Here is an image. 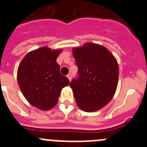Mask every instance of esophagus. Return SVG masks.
I'll return each instance as SVG.
<instances>
[{"label":"esophagus","instance_id":"34e87169","mask_svg":"<svg viewBox=\"0 0 147 147\" xmlns=\"http://www.w3.org/2000/svg\"><path fill=\"white\" fill-rule=\"evenodd\" d=\"M67 79L69 80V81H71V78H72V76H71V74H68L67 75Z\"/></svg>","mask_w":147,"mask_h":147}]
</instances>
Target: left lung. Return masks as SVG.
<instances>
[{"mask_svg":"<svg viewBox=\"0 0 147 147\" xmlns=\"http://www.w3.org/2000/svg\"><path fill=\"white\" fill-rule=\"evenodd\" d=\"M78 78L71 82L76 105L85 112H94L110 102L119 80V65L110 51L98 44L86 42L73 49Z\"/></svg>","mask_w":147,"mask_h":147,"instance_id":"obj_1","label":"left lung"}]
</instances>
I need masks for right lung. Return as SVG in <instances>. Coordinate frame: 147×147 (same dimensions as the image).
I'll use <instances>...</instances> for the list:
<instances>
[{"label":"right lung","instance_id":"1","mask_svg":"<svg viewBox=\"0 0 147 147\" xmlns=\"http://www.w3.org/2000/svg\"><path fill=\"white\" fill-rule=\"evenodd\" d=\"M62 51L47 46L40 48L28 53L18 67L17 76L22 93L40 110H48L56 106L62 89L69 85L56 61Z\"/></svg>","mask_w":147,"mask_h":147}]
</instances>
